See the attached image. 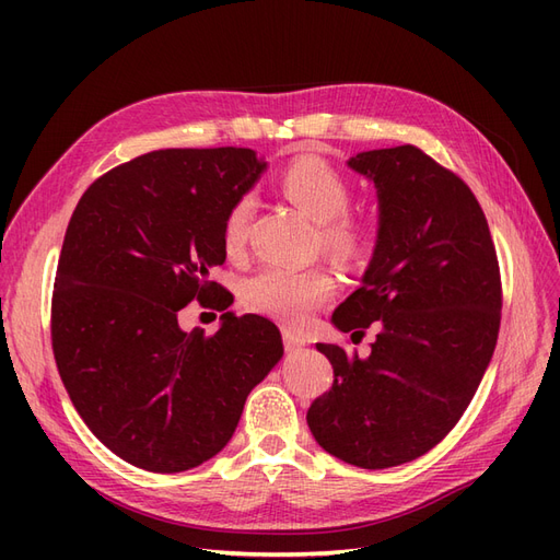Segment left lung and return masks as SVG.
Listing matches in <instances>:
<instances>
[{
  "mask_svg": "<svg viewBox=\"0 0 560 560\" xmlns=\"http://www.w3.org/2000/svg\"><path fill=\"white\" fill-rule=\"evenodd\" d=\"M243 147L159 149L97 177L70 219L50 303L62 385L121 460L186 471L222 451L254 385L282 358L261 315L210 280L226 222L264 173ZM196 298L208 314L182 326Z\"/></svg>",
  "mask_w": 560,
  "mask_h": 560,
  "instance_id": "obj_1",
  "label": "left lung"
}]
</instances>
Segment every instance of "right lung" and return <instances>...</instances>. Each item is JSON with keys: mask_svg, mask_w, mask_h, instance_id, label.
<instances>
[{"mask_svg": "<svg viewBox=\"0 0 560 560\" xmlns=\"http://www.w3.org/2000/svg\"><path fill=\"white\" fill-rule=\"evenodd\" d=\"M348 165L374 184L378 238L362 287L331 315L343 334L360 331L319 346L334 383L306 420L338 460L385 469L425 455L463 418L493 358L502 282L483 210L460 177L411 144Z\"/></svg>", "mask_w": 560, "mask_h": 560, "instance_id": "obj_1", "label": "right lung"}]
</instances>
